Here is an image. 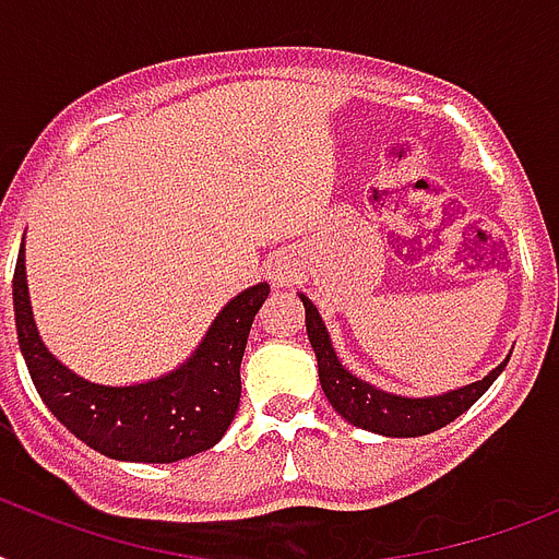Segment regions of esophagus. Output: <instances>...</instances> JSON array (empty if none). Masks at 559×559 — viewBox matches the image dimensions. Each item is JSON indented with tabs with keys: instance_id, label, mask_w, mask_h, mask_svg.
I'll list each match as a JSON object with an SVG mask.
<instances>
[{
	"instance_id": "1",
	"label": "esophagus",
	"mask_w": 559,
	"mask_h": 559,
	"mask_svg": "<svg viewBox=\"0 0 559 559\" xmlns=\"http://www.w3.org/2000/svg\"><path fill=\"white\" fill-rule=\"evenodd\" d=\"M272 278H275V284H287V272H284V266H278Z\"/></svg>"
}]
</instances>
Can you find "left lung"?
Segmentation results:
<instances>
[{
  "label": "left lung",
  "mask_w": 559,
  "mask_h": 559,
  "mask_svg": "<svg viewBox=\"0 0 559 559\" xmlns=\"http://www.w3.org/2000/svg\"><path fill=\"white\" fill-rule=\"evenodd\" d=\"M301 305H305V322H307V340L313 345L316 362H319V382H322L324 397L331 400V406L340 412L348 424L368 429V432L385 435V438H417V435H429L441 426L452 424L455 417L464 415L481 394H485L499 373L504 371L508 359L502 366L481 377V380L461 385V389L443 391L435 397H406V394H394V391H382L371 382L359 380L357 373L348 371L336 357L331 333L324 328L322 316L316 305L305 293H298Z\"/></svg>",
  "instance_id": "1"
}]
</instances>
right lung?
I'll use <instances>...</instances> for the list:
<instances>
[{"mask_svg": "<svg viewBox=\"0 0 559 559\" xmlns=\"http://www.w3.org/2000/svg\"><path fill=\"white\" fill-rule=\"evenodd\" d=\"M266 296L270 284L237 293L174 371L133 385H100L63 366L39 336L25 275V237L13 270L16 336L48 412L100 455L139 464L191 459L226 435L240 406L246 340Z\"/></svg>", "mask_w": 559, "mask_h": 559, "instance_id": "1", "label": "right lung"}]
</instances>
